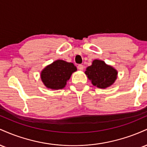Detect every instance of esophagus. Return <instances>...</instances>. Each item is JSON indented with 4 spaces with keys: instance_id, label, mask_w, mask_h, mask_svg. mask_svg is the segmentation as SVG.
<instances>
[{
    "instance_id": "esophagus-1",
    "label": "esophagus",
    "mask_w": 147,
    "mask_h": 147,
    "mask_svg": "<svg viewBox=\"0 0 147 147\" xmlns=\"http://www.w3.org/2000/svg\"><path fill=\"white\" fill-rule=\"evenodd\" d=\"M77 68L80 70H84V65H82V64H79V65H78V66H77Z\"/></svg>"
}]
</instances>
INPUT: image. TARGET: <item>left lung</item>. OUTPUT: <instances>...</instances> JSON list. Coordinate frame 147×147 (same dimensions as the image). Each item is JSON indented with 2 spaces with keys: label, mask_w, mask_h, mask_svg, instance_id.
I'll use <instances>...</instances> for the list:
<instances>
[{
  "label": "left lung",
  "mask_w": 147,
  "mask_h": 147,
  "mask_svg": "<svg viewBox=\"0 0 147 147\" xmlns=\"http://www.w3.org/2000/svg\"><path fill=\"white\" fill-rule=\"evenodd\" d=\"M86 75L95 86L106 88L112 85L117 78V72L111 65L101 60H94L92 65L86 68Z\"/></svg>",
  "instance_id": "obj_1"
}]
</instances>
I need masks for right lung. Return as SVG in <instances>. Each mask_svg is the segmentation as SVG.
Returning <instances> with one entry per match:
<instances>
[{
	"mask_svg": "<svg viewBox=\"0 0 147 147\" xmlns=\"http://www.w3.org/2000/svg\"><path fill=\"white\" fill-rule=\"evenodd\" d=\"M77 68L72 63L57 60L48 65L41 72L42 82L48 88L62 89Z\"/></svg>",
	"mask_w": 147,
	"mask_h": 147,
	"instance_id": "add662e5",
	"label": "right lung"
}]
</instances>
